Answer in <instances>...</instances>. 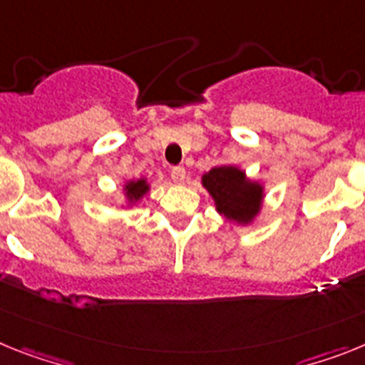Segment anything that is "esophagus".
Returning <instances> with one entry per match:
<instances>
[{
  "label": "esophagus",
  "mask_w": 365,
  "mask_h": 365,
  "mask_svg": "<svg viewBox=\"0 0 365 365\" xmlns=\"http://www.w3.org/2000/svg\"><path fill=\"white\" fill-rule=\"evenodd\" d=\"M170 178L176 183H183V180H185V169H183V167H173V170H170Z\"/></svg>",
  "instance_id": "1"
}]
</instances>
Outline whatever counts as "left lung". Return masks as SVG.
Here are the masks:
<instances>
[{"label":"left lung","mask_w":365,"mask_h":365,"mask_svg":"<svg viewBox=\"0 0 365 365\" xmlns=\"http://www.w3.org/2000/svg\"><path fill=\"white\" fill-rule=\"evenodd\" d=\"M202 182L217 202L218 213L224 217L235 222H250L259 211L261 185L246 182L242 170L235 167H215Z\"/></svg>","instance_id":"8db88e82"}]
</instances>
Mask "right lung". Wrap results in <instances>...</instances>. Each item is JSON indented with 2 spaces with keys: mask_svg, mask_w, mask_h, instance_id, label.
Here are the masks:
<instances>
[{
  "mask_svg": "<svg viewBox=\"0 0 365 365\" xmlns=\"http://www.w3.org/2000/svg\"><path fill=\"white\" fill-rule=\"evenodd\" d=\"M148 185L145 180H138V182H130L128 185H126V195L132 198V200H138V198H141V196L147 192Z\"/></svg>",
  "mask_w": 365,
  "mask_h": 365,
  "instance_id": "1",
  "label": "right lung"
}]
</instances>
